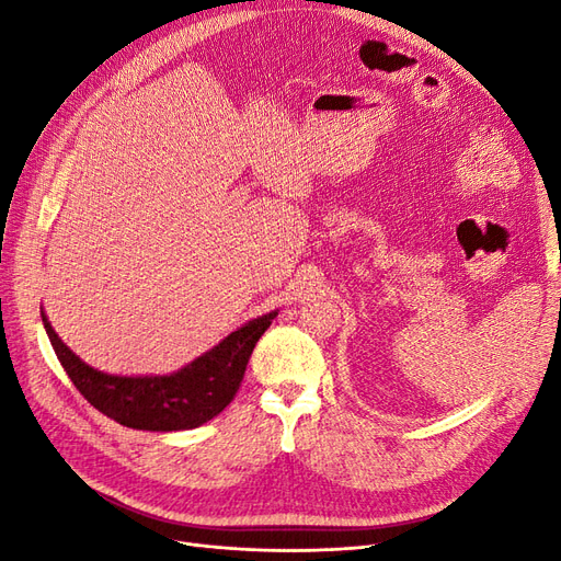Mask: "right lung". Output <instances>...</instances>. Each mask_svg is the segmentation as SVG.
I'll list each match as a JSON object with an SVG mask.
<instances>
[{
	"mask_svg": "<svg viewBox=\"0 0 561 561\" xmlns=\"http://www.w3.org/2000/svg\"><path fill=\"white\" fill-rule=\"evenodd\" d=\"M278 311L248 320L243 328L171 375L122 377L83 363L62 344L42 311L44 330L60 365L98 412L135 431H190L217 416L239 390L254 344Z\"/></svg>",
	"mask_w": 561,
	"mask_h": 561,
	"instance_id": "add662e5",
	"label": "right lung"
}]
</instances>
